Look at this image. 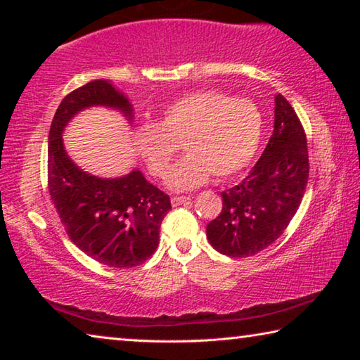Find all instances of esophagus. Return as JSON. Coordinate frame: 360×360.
Returning a JSON list of instances; mask_svg holds the SVG:
<instances>
[{
  "label": "esophagus",
  "mask_w": 360,
  "mask_h": 360,
  "mask_svg": "<svg viewBox=\"0 0 360 360\" xmlns=\"http://www.w3.org/2000/svg\"><path fill=\"white\" fill-rule=\"evenodd\" d=\"M188 202H191V198H188V197H173L172 198L173 206H179V205H184V203H188Z\"/></svg>",
  "instance_id": "34e87169"
}]
</instances>
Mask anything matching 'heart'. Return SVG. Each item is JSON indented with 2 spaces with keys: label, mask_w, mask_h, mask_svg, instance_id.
Here are the masks:
<instances>
[{
  "label": "heart",
  "mask_w": 360,
  "mask_h": 360,
  "mask_svg": "<svg viewBox=\"0 0 360 360\" xmlns=\"http://www.w3.org/2000/svg\"><path fill=\"white\" fill-rule=\"evenodd\" d=\"M264 131L259 108L251 100L217 90H200L173 101L155 125L135 133L139 157L155 179H165L182 146L186 155L168 176L173 191L200 187L212 174L225 179L245 169L257 152Z\"/></svg>",
  "instance_id": "obj_1"
}]
</instances>
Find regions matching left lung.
<instances>
[{
  "mask_svg": "<svg viewBox=\"0 0 360 360\" xmlns=\"http://www.w3.org/2000/svg\"><path fill=\"white\" fill-rule=\"evenodd\" d=\"M307 135L283 95L275 98V129L252 172L224 191L222 211L206 225L211 246L229 257H251L288 229L308 184Z\"/></svg>",
  "mask_w": 360,
  "mask_h": 360,
  "instance_id": "1",
  "label": "left lung"
}]
</instances>
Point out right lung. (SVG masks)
Here are the masks:
<instances>
[{"instance_id": "1", "label": "right lung", "mask_w": 360, "mask_h": 360, "mask_svg": "<svg viewBox=\"0 0 360 360\" xmlns=\"http://www.w3.org/2000/svg\"><path fill=\"white\" fill-rule=\"evenodd\" d=\"M109 106L131 119V106L108 81L72 90L53 115L47 146V186L70 240L103 265L136 266L155 252L169 197L146 181L141 172L101 179L79 169L66 155L62 131L84 108Z\"/></svg>"}]
</instances>
